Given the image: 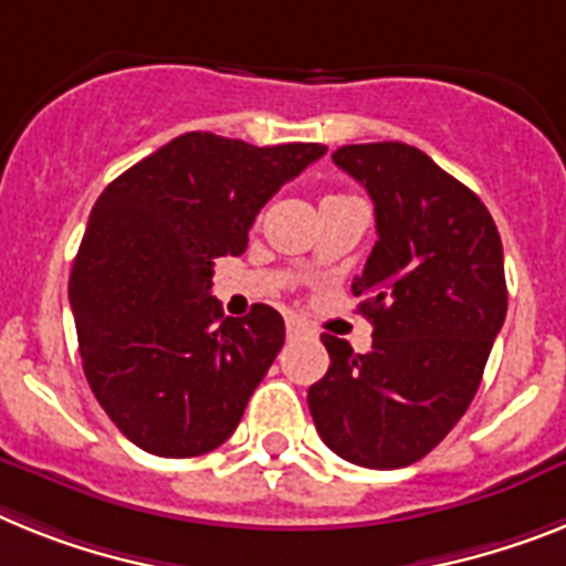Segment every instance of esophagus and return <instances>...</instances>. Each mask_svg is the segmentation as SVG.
<instances>
[{
	"label": "esophagus",
	"instance_id": "34e87169",
	"mask_svg": "<svg viewBox=\"0 0 566 566\" xmlns=\"http://www.w3.org/2000/svg\"><path fill=\"white\" fill-rule=\"evenodd\" d=\"M284 327H287V336H291V339H293V336L305 334V325H302L298 319H287V322H284Z\"/></svg>",
	"mask_w": 566,
	"mask_h": 566
}]
</instances>
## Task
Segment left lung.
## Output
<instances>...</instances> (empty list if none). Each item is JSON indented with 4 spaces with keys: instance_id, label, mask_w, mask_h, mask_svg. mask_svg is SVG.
Instances as JSON below:
<instances>
[{
    "instance_id": "left-lung-1",
    "label": "left lung",
    "mask_w": 566,
    "mask_h": 566,
    "mask_svg": "<svg viewBox=\"0 0 566 566\" xmlns=\"http://www.w3.org/2000/svg\"><path fill=\"white\" fill-rule=\"evenodd\" d=\"M334 164L374 201L377 244L354 279L371 319L368 354L325 334L331 368L307 388L331 452L365 469H402L467 415L506 319L497 227L483 201L408 144H354Z\"/></svg>"
}]
</instances>
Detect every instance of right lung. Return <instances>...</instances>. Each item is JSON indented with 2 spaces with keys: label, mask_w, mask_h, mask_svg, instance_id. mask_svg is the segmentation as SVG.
<instances>
[{
  "label": "right lung",
  "mask_w": 566,
  "mask_h": 566,
  "mask_svg": "<svg viewBox=\"0 0 566 566\" xmlns=\"http://www.w3.org/2000/svg\"><path fill=\"white\" fill-rule=\"evenodd\" d=\"M325 151L187 132L97 198L71 311L94 397L144 452L198 458L235 431L282 350L284 319L270 305L224 319L216 259L244 253L261 207Z\"/></svg>",
  "instance_id": "right-lung-1"
}]
</instances>
